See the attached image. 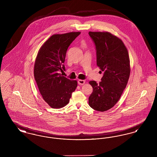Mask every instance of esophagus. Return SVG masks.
I'll list each match as a JSON object with an SVG mask.
<instances>
[{
  "mask_svg": "<svg viewBox=\"0 0 157 157\" xmlns=\"http://www.w3.org/2000/svg\"><path fill=\"white\" fill-rule=\"evenodd\" d=\"M85 81L84 80H82V79H79L78 81V84L81 85H83L85 83Z\"/></svg>",
  "mask_w": 157,
  "mask_h": 157,
  "instance_id": "obj_1",
  "label": "esophagus"
}]
</instances>
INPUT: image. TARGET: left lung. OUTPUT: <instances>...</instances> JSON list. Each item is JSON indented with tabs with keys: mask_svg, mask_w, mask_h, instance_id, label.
<instances>
[{
	"mask_svg": "<svg viewBox=\"0 0 157 157\" xmlns=\"http://www.w3.org/2000/svg\"><path fill=\"white\" fill-rule=\"evenodd\" d=\"M95 45L97 64L104 72L101 81H90L93 92L89 97L90 106L104 112L112 108L126 88L130 75L128 52L120 38L107 32H90Z\"/></svg>",
	"mask_w": 157,
	"mask_h": 157,
	"instance_id": "obj_1",
	"label": "left lung"
}]
</instances>
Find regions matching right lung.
<instances>
[{
  "label": "right lung",
  "instance_id": "obj_1",
  "mask_svg": "<svg viewBox=\"0 0 157 157\" xmlns=\"http://www.w3.org/2000/svg\"><path fill=\"white\" fill-rule=\"evenodd\" d=\"M81 32L55 34L49 37L37 53L34 77L40 94L52 108L67 105L78 83L60 74L65 70L64 62L67 48Z\"/></svg>",
  "mask_w": 157,
  "mask_h": 157
}]
</instances>
